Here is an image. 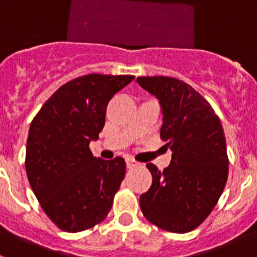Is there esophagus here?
<instances>
[{
    "label": "esophagus",
    "mask_w": 257,
    "mask_h": 257,
    "mask_svg": "<svg viewBox=\"0 0 257 257\" xmlns=\"http://www.w3.org/2000/svg\"><path fill=\"white\" fill-rule=\"evenodd\" d=\"M126 163H127V169H134V167L142 166V163L138 162V161H135V160H133V158H127Z\"/></svg>",
    "instance_id": "esophagus-1"
}]
</instances>
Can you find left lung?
<instances>
[{
  "label": "left lung",
  "instance_id": "8db88e82",
  "mask_svg": "<svg viewBox=\"0 0 257 257\" xmlns=\"http://www.w3.org/2000/svg\"><path fill=\"white\" fill-rule=\"evenodd\" d=\"M136 81L160 100L161 139L172 151L163 171L147 165L153 181L140 196V208L158 228L188 233L207 219L225 188L229 160L224 130L210 103L184 81L165 76Z\"/></svg>",
  "mask_w": 257,
  "mask_h": 257
}]
</instances>
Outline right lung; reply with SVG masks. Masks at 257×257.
Here are the masks:
<instances>
[{
    "instance_id": "obj_1",
    "label": "right lung",
    "mask_w": 257,
    "mask_h": 257,
    "mask_svg": "<svg viewBox=\"0 0 257 257\" xmlns=\"http://www.w3.org/2000/svg\"><path fill=\"white\" fill-rule=\"evenodd\" d=\"M134 78L77 77L59 87L32 121L27 176L42 210L61 230L94 228L112 208L126 162L122 157L95 158L88 145L103 130L109 100Z\"/></svg>"
}]
</instances>
